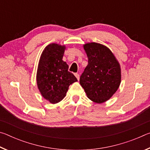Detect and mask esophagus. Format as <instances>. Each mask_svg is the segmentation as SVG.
Returning <instances> with one entry per match:
<instances>
[{
  "label": "esophagus",
  "instance_id": "esophagus-1",
  "mask_svg": "<svg viewBox=\"0 0 150 150\" xmlns=\"http://www.w3.org/2000/svg\"><path fill=\"white\" fill-rule=\"evenodd\" d=\"M75 77H77V80L79 81V75L78 74V73H75Z\"/></svg>",
  "mask_w": 150,
  "mask_h": 150
}]
</instances>
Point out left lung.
<instances>
[{
    "label": "left lung",
    "mask_w": 150,
    "mask_h": 150,
    "mask_svg": "<svg viewBox=\"0 0 150 150\" xmlns=\"http://www.w3.org/2000/svg\"><path fill=\"white\" fill-rule=\"evenodd\" d=\"M88 65L80 77V84L87 97L103 103L112 97L121 82L120 66L111 51L95 42L83 45Z\"/></svg>",
    "instance_id": "1"
}]
</instances>
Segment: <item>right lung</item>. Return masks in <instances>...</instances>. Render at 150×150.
Here are the masks:
<instances>
[{
  "label": "right lung",
  "instance_id": "add662e5",
  "mask_svg": "<svg viewBox=\"0 0 150 150\" xmlns=\"http://www.w3.org/2000/svg\"><path fill=\"white\" fill-rule=\"evenodd\" d=\"M65 50V45L49 44L43 51L38 67V88L43 97L52 104L63 100L69 85L77 81L62 60Z\"/></svg>",
  "mask_w": 150,
  "mask_h": 150
}]
</instances>
